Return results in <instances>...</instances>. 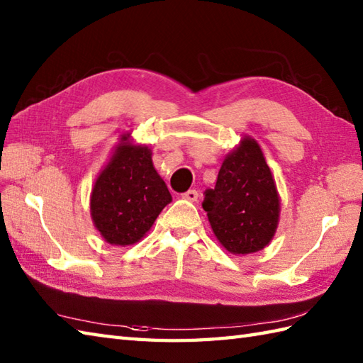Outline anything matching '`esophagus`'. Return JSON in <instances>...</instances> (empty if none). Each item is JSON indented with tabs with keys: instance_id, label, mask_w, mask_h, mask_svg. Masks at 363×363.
<instances>
[{
	"instance_id": "1",
	"label": "esophagus",
	"mask_w": 363,
	"mask_h": 363,
	"mask_svg": "<svg viewBox=\"0 0 363 363\" xmlns=\"http://www.w3.org/2000/svg\"><path fill=\"white\" fill-rule=\"evenodd\" d=\"M182 198L187 199V201L195 203L196 199H198V191L196 190H187L186 194H182Z\"/></svg>"
}]
</instances>
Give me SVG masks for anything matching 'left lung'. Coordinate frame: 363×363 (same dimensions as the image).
I'll list each match as a JSON object with an SVG mask.
<instances>
[{
  "label": "left lung",
  "instance_id": "left-lung-1",
  "mask_svg": "<svg viewBox=\"0 0 363 363\" xmlns=\"http://www.w3.org/2000/svg\"><path fill=\"white\" fill-rule=\"evenodd\" d=\"M203 209L215 237L233 254L264 250L279 221V195L259 143L245 137L229 152L215 189L206 190Z\"/></svg>",
  "mask_w": 363,
  "mask_h": 363
}]
</instances>
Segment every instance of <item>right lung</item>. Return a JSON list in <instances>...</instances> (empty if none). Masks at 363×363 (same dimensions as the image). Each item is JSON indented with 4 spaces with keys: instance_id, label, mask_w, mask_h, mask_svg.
<instances>
[{
    "instance_id": "add662e5",
    "label": "right lung",
    "mask_w": 363,
    "mask_h": 363,
    "mask_svg": "<svg viewBox=\"0 0 363 363\" xmlns=\"http://www.w3.org/2000/svg\"><path fill=\"white\" fill-rule=\"evenodd\" d=\"M168 203L172 195L152 165L151 150L123 135L91 189L90 213L99 234L111 245H134Z\"/></svg>"
}]
</instances>
